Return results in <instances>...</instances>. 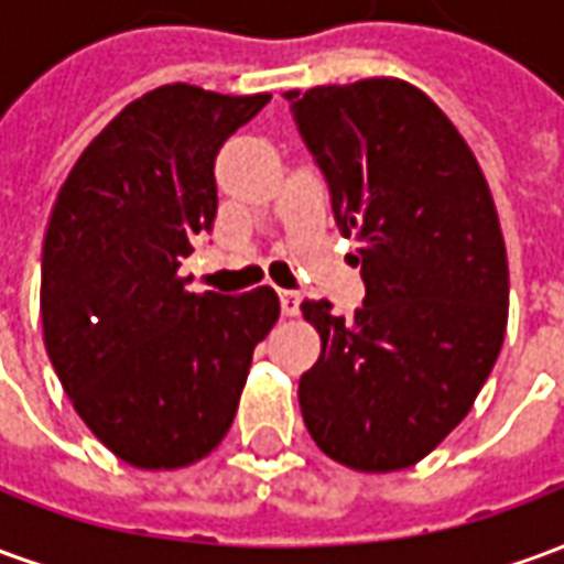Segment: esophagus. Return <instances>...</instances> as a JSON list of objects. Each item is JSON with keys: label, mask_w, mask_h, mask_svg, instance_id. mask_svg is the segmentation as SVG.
<instances>
[{"label": "esophagus", "mask_w": 564, "mask_h": 564, "mask_svg": "<svg viewBox=\"0 0 564 564\" xmlns=\"http://www.w3.org/2000/svg\"><path fill=\"white\" fill-rule=\"evenodd\" d=\"M278 299H281L283 317H295L299 314V305H302V295L295 290H278Z\"/></svg>", "instance_id": "1"}]
</instances>
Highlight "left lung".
Instances as JSON below:
<instances>
[{
	"instance_id": "left-lung-1",
	"label": "left lung",
	"mask_w": 564,
	"mask_h": 564,
	"mask_svg": "<svg viewBox=\"0 0 564 564\" xmlns=\"http://www.w3.org/2000/svg\"><path fill=\"white\" fill-rule=\"evenodd\" d=\"M359 241L354 317L307 299L323 354L299 380L317 447L356 471H399L471 411L508 326V253L471 148L423 90L395 78L283 93Z\"/></svg>"
}]
</instances>
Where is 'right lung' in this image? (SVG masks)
Listing matches in <instances>:
<instances>
[{
	"instance_id": "right-lung-1",
	"label": "right lung",
	"mask_w": 564,
	"mask_h": 564,
	"mask_svg": "<svg viewBox=\"0 0 564 564\" xmlns=\"http://www.w3.org/2000/svg\"><path fill=\"white\" fill-rule=\"evenodd\" d=\"M269 99L144 93L84 148L51 210L44 347L80 420L135 468H181L220 444L281 314L271 286L186 293L177 274L214 229L217 153Z\"/></svg>"
}]
</instances>
